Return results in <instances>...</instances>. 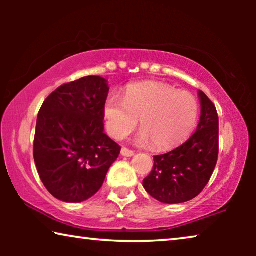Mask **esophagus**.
Segmentation results:
<instances>
[{
	"mask_svg": "<svg viewBox=\"0 0 256 256\" xmlns=\"http://www.w3.org/2000/svg\"><path fill=\"white\" fill-rule=\"evenodd\" d=\"M121 155L124 156V157H132V156H134L135 154H134V152H132V150H129V149L126 148V146H122Z\"/></svg>",
	"mask_w": 256,
	"mask_h": 256,
	"instance_id": "obj_1",
	"label": "esophagus"
}]
</instances>
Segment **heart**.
Segmentation results:
<instances>
[{"label":"heart","mask_w":256,"mask_h":256,"mask_svg":"<svg viewBox=\"0 0 256 256\" xmlns=\"http://www.w3.org/2000/svg\"><path fill=\"white\" fill-rule=\"evenodd\" d=\"M199 107L192 94L158 82L132 84L124 99L110 96L104 104V116L112 138L122 140L141 124L140 144L170 150L183 144L194 130Z\"/></svg>","instance_id":"1"}]
</instances>
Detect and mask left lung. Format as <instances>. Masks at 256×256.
Segmentation results:
<instances>
[{
    "instance_id": "8db88e82",
    "label": "left lung",
    "mask_w": 256,
    "mask_h": 256,
    "mask_svg": "<svg viewBox=\"0 0 256 256\" xmlns=\"http://www.w3.org/2000/svg\"><path fill=\"white\" fill-rule=\"evenodd\" d=\"M197 130L184 144L154 156V168L143 180L148 194L164 204H180L200 194L214 170L219 150V118L216 106L202 90Z\"/></svg>"
}]
</instances>
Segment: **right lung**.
Masks as SVG:
<instances>
[{"label": "right lung", "instance_id": "right-lung-1", "mask_svg": "<svg viewBox=\"0 0 256 256\" xmlns=\"http://www.w3.org/2000/svg\"><path fill=\"white\" fill-rule=\"evenodd\" d=\"M110 86L88 76L58 87L37 116L34 158L54 198L82 202L102 186L121 146L104 134V104Z\"/></svg>", "mask_w": 256, "mask_h": 256}]
</instances>
